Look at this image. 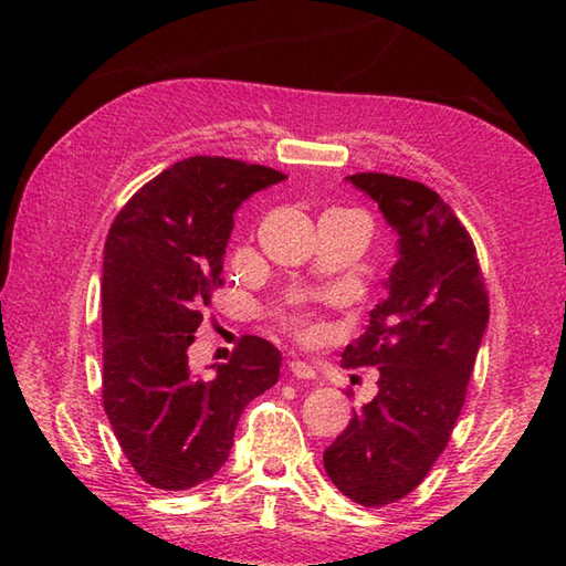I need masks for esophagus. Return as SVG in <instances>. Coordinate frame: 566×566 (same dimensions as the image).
<instances>
[{
    "label": "esophagus",
    "instance_id": "obj_1",
    "mask_svg": "<svg viewBox=\"0 0 566 566\" xmlns=\"http://www.w3.org/2000/svg\"><path fill=\"white\" fill-rule=\"evenodd\" d=\"M290 375L296 379H314L317 377V371H314L310 364L302 361V359H292L290 361Z\"/></svg>",
    "mask_w": 566,
    "mask_h": 566
}]
</instances>
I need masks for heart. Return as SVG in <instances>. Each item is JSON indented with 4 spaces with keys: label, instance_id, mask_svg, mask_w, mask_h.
I'll return each instance as SVG.
<instances>
[{
    "label": "heart",
    "instance_id": "heart-1",
    "mask_svg": "<svg viewBox=\"0 0 566 566\" xmlns=\"http://www.w3.org/2000/svg\"><path fill=\"white\" fill-rule=\"evenodd\" d=\"M276 319H280V324L286 332H292L294 337L302 339V342L317 339V337H322V332H324V324H322L317 314H314L312 310H306V306L300 304V302L286 304L284 310L276 312Z\"/></svg>",
    "mask_w": 566,
    "mask_h": 566
}]
</instances>
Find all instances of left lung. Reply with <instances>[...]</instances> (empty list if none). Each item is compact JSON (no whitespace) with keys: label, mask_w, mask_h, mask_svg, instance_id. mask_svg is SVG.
I'll return each mask as SVG.
<instances>
[{"label":"left lung","mask_w":566,"mask_h":566,"mask_svg":"<svg viewBox=\"0 0 566 566\" xmlns=\"http://www.w3.org/2000/svg\"><path fill=\"white\" fill-rule=\"evenodd\" d=\"M399 234L387 296L344 349V367H377V397L324 452L334 486L361 506L399 502L444 452L490 322L472 237L434 189L395 175L347 177Z\"/></svg>","instance_id":"8db88e82"}]
</instances>
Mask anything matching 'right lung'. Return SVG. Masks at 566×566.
Listing matches in <instances>:
<instances>
[{
    "label": "right lung",
    "mask_w": 566,
    "mask_h": 566,
    "mask_svg": "<svg viewBox=\"0 0 566 566\" xmlns=\"http://www.w3.org/2000/svg\"><path fill=\"white\" fill-rule=\"evenodd\" d=\"M282 179L272 167L189 157L134 191L112 222L102 401L124 457L157 490H189L214 476L244 407L280 379V349L252 334L209 379L191 375L187 349L224 282L237 207Z\"/></svg>",
    "instance_id": "add662e5"
}]
</instances>
